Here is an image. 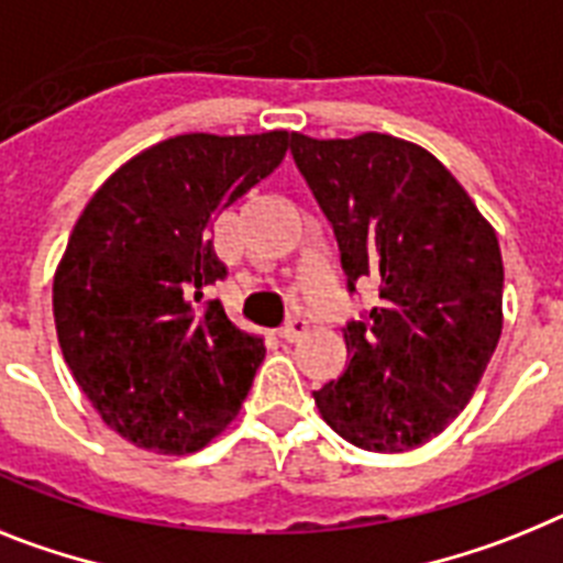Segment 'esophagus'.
<instances>
[{
	"label": "esophagus",
	"mask_w": 563,
	"mask_h": 563,
	"mask_svg": "<svg viewBox=\"0 0 563 563\" xmlns=\"http://www.w3.org/2000/svg\"><path fill=\"white\" fill-rule=\"evenodd\" d=\"M306 334H309V322L300 320V317H297V320L288 322L286 329L280 331V336H283V340H286V342H297V340H302V336H306Z\"/></svg>",
	"instance_id": "obj_1"
}]
</instances>
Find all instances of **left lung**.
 <instances>
[{
	"label": "left lung",
	"mask_w": 563,
	"mask_h": 563,
	"mask_svg": "<svg viewBox=\"0 0 563 563\" xmlns=\"http://www.w3.org/2000/svg\"><path fill=\"white\" fill-rule=\"evenodd\" d=\"M291 153L334 227L349 286L379 283V306L342 329L345 371L314 390L320 417L363 451H413L471 402L501 336L496 229L413 141L295 133Z\"/></svg>",
	"instance_id": "8db88e82"
}]
</instances>
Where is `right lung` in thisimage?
I'll use <instances>...</instances> for the list:
<instances>
[{"instance_id": "1", "label": "right lung", "mask_w": 563, "mask_h": 563, "mask_svg": "<svg viewBox=\"0 0 563 563\" xmlns=\"http://www.w3.org/2000/svg\"><path fill=\"white\" fill-rule=\"evenodd\" d=\"M288 130L184 133L110 175L78 214L53 275L67 368L104 424L135 448L184 456L229 428L266 345L203 288L227 275L214 214L275 173Z\"/></svg>"}]
</instances>
